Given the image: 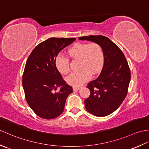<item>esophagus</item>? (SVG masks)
Masks as SVG:
<instances>
[{
    "label": "esophagus",
    "instance_id": "1",
    "mask_svg": "<svg viewBox=\"0 0 149 149\" xmlns=\"http://www.w3.org/2000/svg\"><path fill=\"white\" fill-rule=\"evenodd\" d=\"M80 87H74L73 88V90L74 91H78V90H80Z\"/></svg>",
    "mask_w": 149,
    "mask_h": 149
}]
</instances>
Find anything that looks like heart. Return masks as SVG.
<instances>
[{"label": "heart", "instance_id": "heart-1", "mask_svg": "<svg viewBox=\"0 0 149 149\" xmlns=\"http://www.w3.org/2000/svg\"><path fill=\"white\" fill-rule=\"evenodd\" d=\"M70 58L79 59V72H74L66 77L69 85L74 87L81 86L91 78V74L99 73L104 64V53L102 47L97 43H76L67 50ZM57 70L61 74H68L70 70L69 60L61 56L55 59Z\"/></svg>", "mask_w": 149, "mask_h": 149}]
</instances>
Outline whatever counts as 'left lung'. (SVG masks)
I'll return each mask as SVG.
<instances>
[{"mask_svg":"<svg viewBox=\"0 0 149 149\" xmlns=\"http://www.w3.org/2000/svg\"><path fill=\"white\" fill-rule=\"evenodd\" d=\"M79 39L99 44L104 57L99 76L86 86L90 90V95L84 100L85 107L96 116L109 115L121 105L127 95L131 80L127 61L122 50L108 38L90 35Z\"/></svg>","mask_w":149,"mask_h":149,"instance_id":"obj_1","label":"left lung"}]
</instances>
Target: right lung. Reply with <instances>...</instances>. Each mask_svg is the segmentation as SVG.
Instances as JSON below:
<instances>
[{"label": "right lung", "mask_w": 149, "mask_h": 149, "mask_svg": "<svg viewBox=\"0 0 149 149\" xmlns=\"http://www.w3.org/2000/svg\"><path fill=\"white\" fill-rule=\"evenodd\" d=\"M76 40L50 38L38 44L25 66L22 85L27 104L36 115L54 119L63 112L66 98L73 92L57 70L55 59L59 52ZM58 87V93H54Z\"/></svg>", "instance_id": "add662e5"}]
</instances>
